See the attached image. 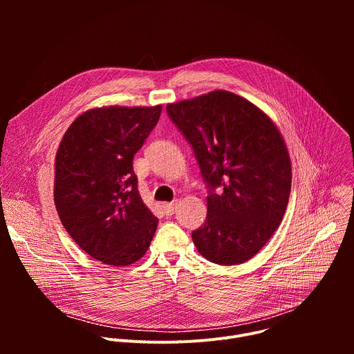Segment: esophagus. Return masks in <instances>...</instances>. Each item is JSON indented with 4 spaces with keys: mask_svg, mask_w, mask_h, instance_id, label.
<instances>
[{
    "mask_svg": "<svg viewBox=\"0 0 354 354\" xmlns=\"http://www.w3.org/2000/svg\"><path fill=\"white\" fill-rule=\"evenodd\" d=\"M164 212L167 216H172L176 212V201H171V203H164Z\"/></svg>",
    "mask_w": 354,
    "mask_h": 354,
    "instance_id": "34e87169",
    "label": "esophagus"
}]
</instances>
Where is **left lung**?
<instances>
[{
    "instance_id": "obj_1",
    "label": "left lung",
    "mask_w": 354,
    "mask_h": 354,
    "mask_svg": "<svg viewBox=\"0 0 354 354\" xmlns=\"http://www.w3.org/2000/svg\"><path fill=\"white\" fill-rule=\"evenodd\" d=\"M167 112L210 187L206 221L192 232L194 246L223 266L254 258L279 228L290 197L281 133L263 111L224 89L168 104Z\"/></svg>"
}]
</instances>
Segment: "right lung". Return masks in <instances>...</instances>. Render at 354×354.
I'll return each instance as SVG.
<instances>
[{"label": "right lung", "mask_w": 354, "mask_h": 354, "mask_svg": "<svg viewBox=\"0 0 354 354\" xmlns=\"http://www.w3.org/2000/svg\"><path fill=\"white\" fill-rule=\"evenodd\" d=\"M162 106H104L80 115L64 133L55 162V205L70 236L109 266L141 259L158 218L137 189L133 157Z\"/></svg>", "instance_id": "obj_1"}]
</instances>
